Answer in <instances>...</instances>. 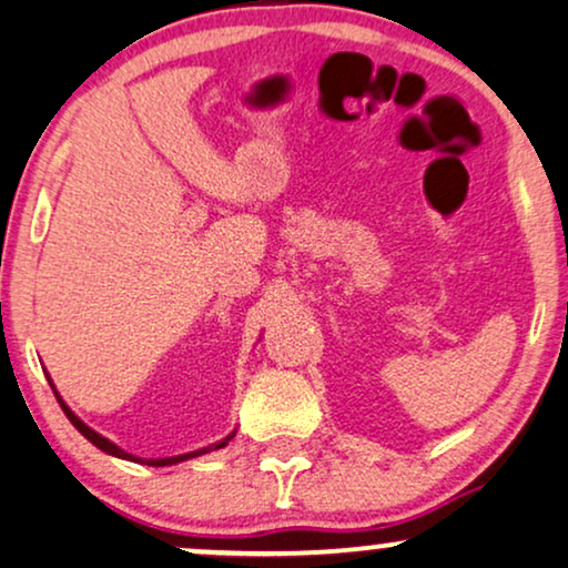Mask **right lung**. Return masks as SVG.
Wrapping results in <instances>:
<instances>
[{"label": "right lung", "instance_id": "right-lung-1", "mask_svg": "<svg viewBox=\"0 0 568 568\" xmlns=\"http://www.w3.org/2000/svg\"><path fill=\"white\" fill-rule=\"evenodd\" d=\"M57 399H59V395H57ZM59 405H62V410H64V415H67V418H70V423H72V426H74V428H78V430H80V434H82V436H85L90 444H95V447H98V449H103V452H105V455H113V457H121V459H132V463H142V459H140V457H132V455H126V452H124V449H119V447H116V444H111V442H109V438H103L101 434H95V430H93V428H88V426H85V423H82V420L78 418V415H74V413L70 410V407H67V405L62 403V399H59ZM231 438H233V434H231L229 438H223V442H217V444H213V447H207V449H200V452H189V455H179V457H163V459H145V463H148V465H153V467H165V465H176V463H184V459H192V457H200V455H205V452H210V449H221V447H225V444H229V442H231Z\"/></svg>", "mask_w": 568, "mask_h": 568}]
</instances>
